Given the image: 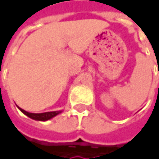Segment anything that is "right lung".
<instances>
[{
  "label": "right lung",
  "instance_id": "add662e5",
  "mask_svg": "<svg viewBox=\"0 0 159 159\" xmlns=\"http://www.w3.org/2000/svg\"><path fill=\"white\" fill-rule=\"evenodd\" d=\"M18 109L20 111H22L25 115H26L27 117L35 120H41V121H46V120H48L50 119H52L53 117L57 116L58 114L61 113L62 111H49V112H44V113H31V112H27V111H24L23 109L19 108Z\"/></svg>",
  "mask_w": 159,
  "mask_h": 159
}]
</instances>
